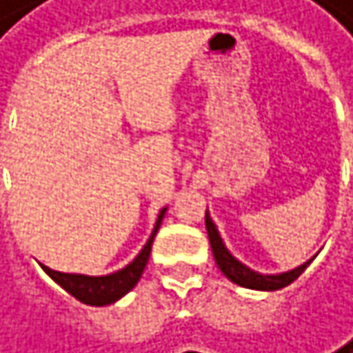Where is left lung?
<instances>
[{"label":"left lung","mask_w":353,"mask_h":353,"mask_svg":"<svg viewBox=\"0 0 353 353\" xmlns=\"http://www.w3.org/2000/svg\"><path fill=\"white\" fill-rule=\"evenodd\" d=\"M206 232H208V240H210V248H212V254H214V261L219 270L240 286L244 288H254V290H280L288 284H292L299 276H301L305 272V268L310 265V261L303 263L301 268H296L292 272H286V274H280V276H261L252 270H248L246 265H242V263L238 259H234L232 254H229V250L225 248L216 227L212 223V219L208 216L206 212Z\"/></svg>","instance_id":"left-lung-1"}]
</instances>
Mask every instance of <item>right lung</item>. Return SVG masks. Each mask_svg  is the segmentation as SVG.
I'll list each match as a JSON object with an SVG mask.
<instances>
[{"instance_id": "obj_1", "label": "right lung", "mask_w": 353, "mask_h": 353, "mask_svg": "<svg viewBox=\"0 0 353 353\" xmlns=\"http://www.w3.org/2000/svg\"><path fill=\"white\" fill-rule=\"evenodd\" d=\"M166 208L157 216V223L153 227V234L147 240L145 248L139 252V256L130 263L128 268H124L121 272H115L111 276H101V278H90V276H77V274H61V272H52L50 268H43V272L54 280L59 286H63L71 296H75L77 301L85 303V305H109L113 301H117L119 296H124L128 290H132L137 286V282L141 280V274L149 261L151 254V244L153 238L157 234V229L162 225Z\"/></svg>"}]
</instances>
